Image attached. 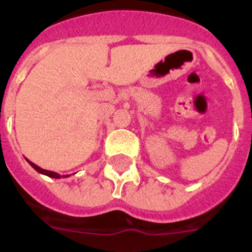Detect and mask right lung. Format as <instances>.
<instances>
[{
	"label": "right lung",
	"instance_id": "obj_1",
	"mask_svg": "<svg viewBox=\"0 0 252 252\" xmlns=\"http://www.w3.org/2000/svg\"><path fill=\"white\" fill-rule=\"evenodd\" d=\"M27 162H29L30 165L32 166V167L35 168V170H36L37 172H40V174H43V175H47V176H49V178H55V179H60V178H61L60 174H57V172L49 171V170H44V168L39 167V166L35 165V163H32V162L29 161V159H27ZM63 176H64V178H68L69 175H63Z\"/></svg>",
	"mask_w": 252,
	"mask_h": 252
}]
</instances>
